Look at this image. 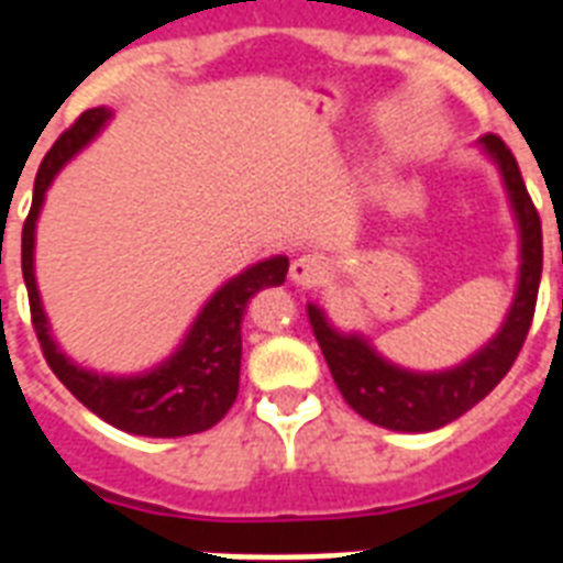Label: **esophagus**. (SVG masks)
<instances>
[{"instance_id": "1", "label": "esophagus", "mask_w": 563, "mask_h": 563, "mask_svg": "<svg viewBox=\"0 0 563 563\" xmlns=\"http://www.w3.org/2000/svg\"><path fill=\"white\" fill-rule=\"evenodd\" d=\"M327 274H330V268H327V263L321 256L303 254L298 256V260H291L289 277L298 283V286H316V283L324 280Z\"/></svg>"}]
</instances>
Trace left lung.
Segmentation results:
<instances>
[{"mask_svg": "<svg viewBox=\"0 0 563 563\" xmlns=\"http://www.w3.org/2000/svg\"><path fill=\"white\" fill-rule=\"evenodd\" d=\"M482 143L503 169L517 221H520V233H523V265H520L515 307L508 312L506 327L485 351L444 374H411L379 360L360 335L335 333L321 316V309L309 307V324L339 391L356 415L376 427L397 429V432H429V429L462 418L464 411L473 409L497 388L499 379L511 371L523 351L543 272L541 216L534 210L532 195L526 189L511 148L497 134H485Z\"/></svg>", "mask_w": 563, "mask_h": 563, "instance_id": "left-lung-1", "label": "left lung"}]
</instances>
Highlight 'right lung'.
<instances>
[{"label": "right lung", "instance_id": "add662e5", "mask_svg": "<svg viewBox=\"0 0 563 563\" xmlns=\"http://www.w3.org/2000/svg\"><path fill=\"white\" fill-rule=\"evenodd\" d=\"M110 110L92 108L84 110L64 134L57 136L37 169L34 180V201L22 224V277L29 289L31 324L37 333L40 351L46 356L48 368L55 371L60 383L73 391L78 402H84L92 415L108 420L110 427L131 432V435L148 438H180L195 435L203 429L216 427L239 394V362H242V316L247 300L265 286H280L289 272L286 256H274L265 263H256L245 274H239L224 283L210 303L203 307L198 321L189 330L187 342L169 362L152 374L117 379V376H99L78 368L57 351L48 335L46 316L40 307L37 283H34V221H37L40 203L57 169L73 157L81 145L96 136Z\"/></svg>", "mask_w": 563, "mask_h": 563}]
</instances>
